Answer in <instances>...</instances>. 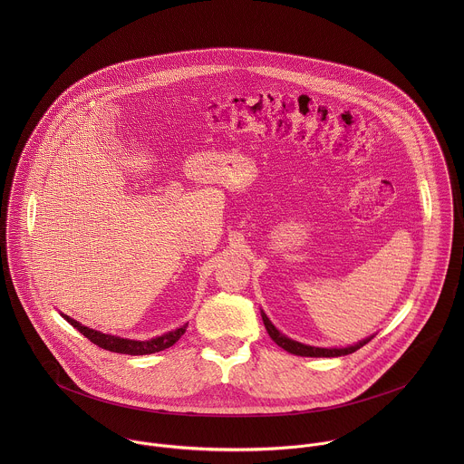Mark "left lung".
<instances>
[{
    "label": "left lung",
    "mask_w": 464,
    "mask_h": 464,
    "mask_svg": "<svg viewBox=\"0 0 464 464\" xmlns=\"http://www.w3.org/2000/svg\"><path fill=\"white\" fill-rule=\"evenodd\" d=\"M263 314V322H265L266 331L269 334V337L278 344L282 346L284 350H287L289 353H295V355H302V357H341V355H348V353H353L355 350H359L361 346H364L368 341L373 339L372 337H366L362 341H359L357 344H352V346H344V348H320V346H309V344H304V343H298V341H293L289 337H285L282 332L276 331L275 325L269 322V318Z\"/></svg>",
    "instance_id": "obj_1"
}]
</instances>
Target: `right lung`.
Returning <instances> with one entry per match:
<instances>
[{"instance_id":"right-lung-1","label":"right lung","mask_w":464,"mask_h":464,"mask_svg":"<svg viewBox=\"0 0 464 464\" xmlns=\"http://www.w3.org/2000/svg\"><path fill=\"white\" fill-rule=\"evenodd\" d=\"M67 324H71L76 331L83 334L89 341H92L94 344H98L100 348H105L109 352H116V353H129V355H146V353H155L160 350H166L169 346H173L188 329V324L175 329V331L162 334L159 337L148 339V341H135V339H123L118 335H111V334H103V332L92 331L89 327H83L82 324H78L76 320L69 318L66 314H63Z\"/></svg>"}]
</instances>
